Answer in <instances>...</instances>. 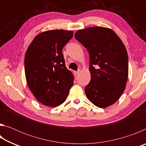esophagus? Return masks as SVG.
<instances>
[{
    "instance_id": "1",
    "label": "esophagus",
    "mask_w": 146,
    "mask_h": 146,
    "mask_svg": "<svg viewBox=\"0 0 146 146\" xmlns=\"http://www.w3.org/2000/svg\"><path fill=\"white\" fill-rule=\"evenodd\" d=\"M79 73H80V71H75V72H74V73H75V75H78V74H79Z\"/></svg>"
}]
</instances>
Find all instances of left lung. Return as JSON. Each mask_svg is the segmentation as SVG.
Returning <instances> with one entry per match:
<instances>
[{"label": "left lung", "instance_id": "1", "mask_svg": "<svg viewBox=\"0 0 146 146\" xmlns=\"http://www.w3.org/2000/svg\"><path fill=\"white\" fill-rule=\"evenodd\" d=\"M75 37L90 54L91 80L85 93L100 108L115 104L125 88L128 77V56L125 46L112 29L91 27L80 29Z\"/></svg>", "mask_w": 146, "mask_h": 146}]
</instances>
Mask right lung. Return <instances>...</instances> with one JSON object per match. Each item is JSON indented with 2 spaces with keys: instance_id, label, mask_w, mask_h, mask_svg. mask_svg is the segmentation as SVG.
<instances>
[{
  "instance_id": "1",
  "label": "right lung",
  "mask_w": 146,
  "mask_h": 146,
  "mask_svg": "<svg viewBox=\"0 0 146 146\" xmlns=\"http://www.w3.org/2000/svg\"><path fill=\"white\" fill-rule=\"evenodd\" d=\"M72 31L55 29L36 35L27 49L24 68L26 82L42 104L55 107L68 97L74 76L66 67L62 52L73 37Z\"/></svg>"
}]
</instances>
